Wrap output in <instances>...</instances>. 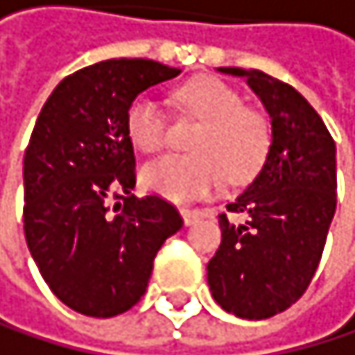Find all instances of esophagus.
Instances as JSON below:
<instances>
[{
    "instance_id": "34e87169",
    "label": "esophagus",
    "mask_w": 355,
    "mask_h": 355,
    "mask_svg": "<svg viewBox=\"0 0 355 355\" xmlns=\"http://www.w3.org/2000/svg\"><path fill=\"white\" fill-rule=\"evenodd\" d=\"M182 214V219H184V225H193L201 219V212L199 210H191V208H182L180 210Z\"/></svg>"
}]
</instances>
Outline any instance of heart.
I'll use <instances>...</instances> for the list:
<instances>
[{"label":"heart","mask_w":355,"mask_h":355,"mask_svg":"<svg viewBox=\"0 0 355 355\" xmlns=\"http://www.w3.org/2000/svg\"><path fill=\"white\" fill-rule=\"evenodd\" d=\"M173 99L184 112L201 119L191 143L195 154H166L147 162L141 168L143 189L182 204L214 193L223 173L232 182H245L258 171L269 149V128L256 110L243 106L230 84L195 78L180 86ZM125 134L145 154L164 145L166 116L156 99L139 95L130 103Z\"/></svg>","instance_id":"obj_1"}]
</instances>
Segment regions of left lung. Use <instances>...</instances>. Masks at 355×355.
I'll return each instance as SVG.
<instances>
[{
	"mask_svg": "<svg viewBox=\"0 0 355 355\" xmlns=\"http://www.w3.org/2000/svg\"><path fill=\"white\" fill-rule=\"evenodd\" d=\"M245 78L271 121L267 158L249 187L227 204L247 214H219L221 245L208 262V286L225 312L260 321L291 308L306 293L336 212V145L317 110L258 69L219 67Z\"/></svg>",
	"mask_w": 355,
	"mask_h": 355,
	"instance_id": "left-lung-1",
	"label": "left lung"
}]
</instances>
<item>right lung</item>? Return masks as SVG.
<instances>
[{"mask_svg": "<svg viewBox=\"0 0 355 355\" xmlns=\"http://www.w3.org/2000/svg\"><path fill=\"white\" fill-rule=\"evenodd\" d=\"M182 71L145 58L103 60L64 78L45 101L23 158V230L47 286L71 310L108 319L147 291L162 243L182 227L168 201L132 195L128 106ZM123 196L124 210L107 212Z\"/></svg>", "mask_w": 355, "mask_h": 355, "instance_id": "1", "label": "right lung"}]
</instances>
